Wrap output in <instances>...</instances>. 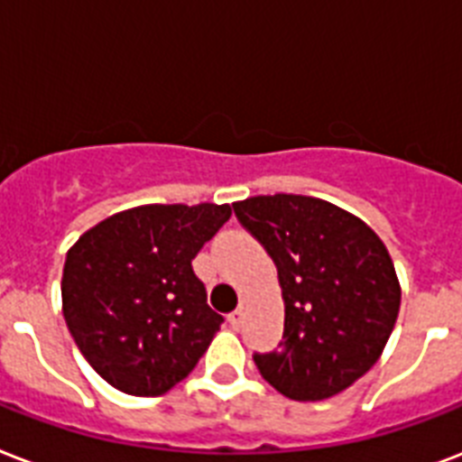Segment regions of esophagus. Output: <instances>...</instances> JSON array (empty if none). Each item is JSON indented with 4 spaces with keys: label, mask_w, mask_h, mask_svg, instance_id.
Segmentation results:
<instances>
[{
    "label": "esophagus",
    "mask_w": 462,
    "mask_h": 462,
    "mask_svg": "<svg viewBox=\"0 0 462 462\" xmlns=\"http://www.w3.org/2000/svg\"><path fill=\"white\" fill-rule=\"evenodd\" d=\"M241 323H243V310L241 309L234 310V313H228V325H231V328H236V330H238V328H241Z\"/></svg>",
    "instance_id": "1"
}]
</instances>
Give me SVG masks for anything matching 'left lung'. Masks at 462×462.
<instances>
[{"instance_id": "obj_1", "label": "left lung", "mask_w": 462, "mask_h": 462, "mask_svg": "<svg viewBox=\"0 0 462 462\" xmlns=\"http://www.w3.org/2000/svg\"><path fill=\"white\" fill-rule=\"evenodd\" d=\"M243 226L277 264L284 349L255 354L282 395L328 400L359 381L383 354L400 310V282L385 243L342 207L306 195L234 202Z\"/></svg>"}]
</instances>
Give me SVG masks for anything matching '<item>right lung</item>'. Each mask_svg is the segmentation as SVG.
<instances>
[{"instance_id":"right-lung-1","label":"right lung","mask_w":462,"mask_h":462,"mask_svg":"<svg viewBox=\"0 0 462 462\" xmlns=\"http://www.w3.org/2000/svg\"><path fill=\"white\" fill-rule=\"evenodd\" d=\"M228 205H142L98 221L67 250L62 313L113 388L156 398L198 366L224 323L192 270Z\"/></svg>"}]
</instances>
